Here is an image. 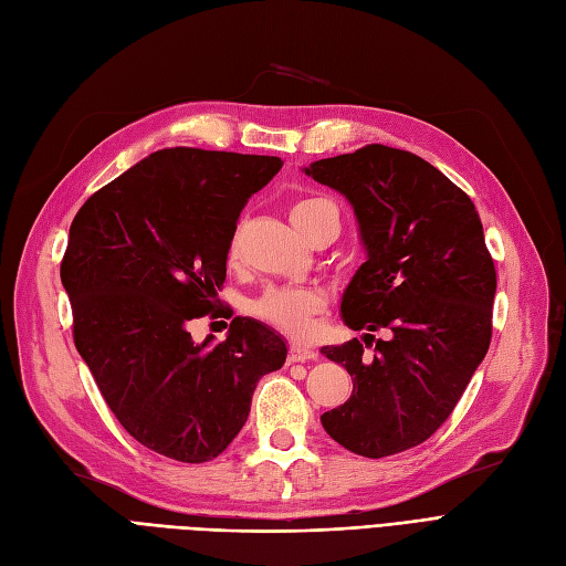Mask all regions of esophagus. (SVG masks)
Here are the masks:
<instances>
[{
	"instance_id": "obj_1",
	"label": "esophagus",
	"mask_w": 566,
	"mask_h": 566,
	"mask_svg": "<svg viewBox=\"0 0 566 566\" xmlns=\"http://www.w3.org/2000/svg\"><path fill=\"white\" fill-rule=\"evenodd\" d=\"M289 361H310V359H317V353L301 348V345H291L289 348Z\"/></svg>"
}]
</instances>
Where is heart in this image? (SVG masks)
<instances>
[{"label":"heart","mask_w":566,"mask_h":566,"mask_svg":"<svg viewBox=\"0 0 566 566\" xmlns=\"http://www.w3.org/2000/svg\"><path fill=\"white\" fill-rule=\"evenodd\" d=\"M324 207H334L329 199L310 197L301 199L291 207V221L296 228H303L310 216L317 213ZM336 209V207H334ZM240 259V232H232L228 240V263H237ZM324 310V296L315 289L303 286H284V289H270L256 303L251 305V313L261 322L270 324L272 329L282 332L289 338L303 340L313 332V319Z\"/></svg>","instance_id":"heart-1"}]
</instances>
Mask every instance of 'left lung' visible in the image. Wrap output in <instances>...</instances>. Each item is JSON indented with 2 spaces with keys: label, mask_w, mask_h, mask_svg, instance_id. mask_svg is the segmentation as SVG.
I'll return each instance as SVG.
<instances>
[{
  "label": "left lung",
  "mask_w": 566,
  "mask_h": 566,
  "mask_svg": "<svg viewBox=\"0 0 566 566\" xmlns=\"http://www.w3.org/2000/svg\"><path fill=\"white\" fill-rule=\"evenodd\" d=\"M348 197L367 261L343 294L355 332L388 329L371 357L353 338L322 355L353 376L322 426L353 453L382 459L440 428L491 343L496 268L472 199L413 153L371 143L305 169Z\"/></svg>",
  "instance_id": "1"
}]
</instances>
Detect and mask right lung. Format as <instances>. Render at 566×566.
Masks as SVG:
<instances>
[{
  "label": "right lung",
  "instance_id": "1",
  "mask_svg": "<svg viewBox=\"0 0 566 566\" xmlns=\"http://www.w3.org/2000/svg\"><path fill=\"white\" fill-rule=\"evenodd\" d=\"M282 164L164 148L91 195L70 226L61 282L77 350L122 428L167 459L223 453L261 376L286 359L282 336L249 317L221 343L188 332L218 313L230 234Z\"/></svg>",
  "mask_w": 566,
  "mask_h": 566
}]
</instances>
